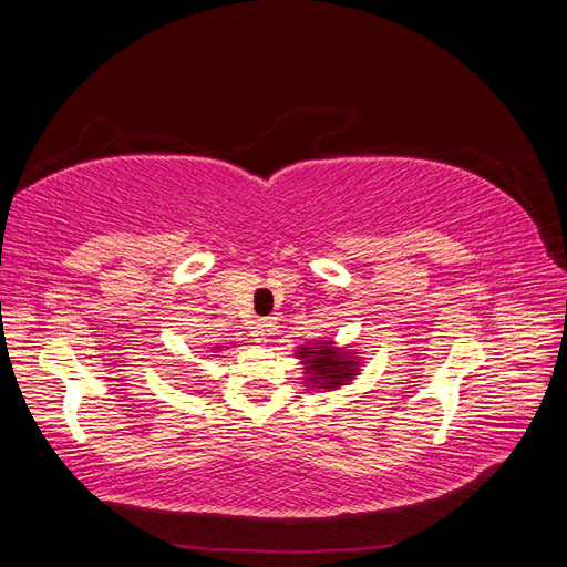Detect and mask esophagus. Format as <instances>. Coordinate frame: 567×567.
<instances>
[{"label":"esophagus","mask_w":567,"mask_h":567,"mask_svg":"<svg viewBox=\"0 0 567 567\" xmlns=\"http://www.w3.org/2000/svg\"><path fill=\"white\" fill-rule=\"evenodd\" d=\"M274 329H277V321H274L271 317L257 319V321L252 323V336H255V340L267 342V338L274 333Z\"/></svg>","instance_id":"34e87169"}]
</instances>
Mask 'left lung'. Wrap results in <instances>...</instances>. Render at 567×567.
Instances as JSON below:
<instances>
[{
	"label": "left lung",
	"instance_id": "obj_1",
	"mask_svg": "<svg viewBox=\"0 0 567 567\" xmlns=\"http://www.w3.org/2000/svg\"><path fill=\"white\" fill-rule=\"evenodd\" d=\"M296 357L302 362L305 383L319 390H338L342 385H350L354 375H359V367H362L357 352L336 348L333 340L302 346L296 350Z\"/></svg>",
	"mask_w": 567,
	"mask_h": 567
}]
</instances>
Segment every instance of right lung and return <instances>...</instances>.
I'll return each instance as SVG.
<instances>
[{
  "label": "right lung",
  "mask_w": 567,
  "mask_h": 567,
  "mask_svg": "<svg viewBox=\"0 0 567 567\" xmlns=\"http://www.w3.org/2000/svg\"><path fill=\"white\" fill-rule=\"evenodd\" d=\"M221 348H227V346H217V348H215V352H217V350H221ZM215 357H217V354H215Z\"/></svg>",
  "instance_id": "right-lung-1"
}]
</instances>
